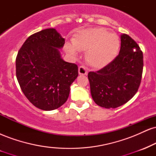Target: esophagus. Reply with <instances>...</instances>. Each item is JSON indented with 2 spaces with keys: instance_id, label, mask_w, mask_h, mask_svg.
I'll list each match as a JSON object with an SVG mask.
<instances>
[{
  "instance_id": "esophagus-1",
  "label": "esophagus",
  "mask_w": 156,
  "mask_h": 156,
  "mask_svg": "<svg viewBox=\"0 0 156 156\" xmlns=\"http://www.w3.org/2000/svg\"><path fill=\"white\" fill-rule=\"evenodd\" d=\"M87 73H88L87 72V69L83 67V66H80L78 67V73H79V75H87Z\"/></svg>"
}]
</instances>
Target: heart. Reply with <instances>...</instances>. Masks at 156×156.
<instances>
[{"label":"heart","mask_w":156,"mask_h":156,"mask_svg":"<svg viewBox=\"0 0 156 156\" xmlns=\"http://www.w3.org/2000/svg\"><path fill=\"white\" fill-rule=\"evenodd\" d=\"M72 43L67 42L65 51L73 56L78 51H85L86 60L91 67L101 69L108 65L117 57L120 48V40L115 34L103 28L80 30L75 35Z\"/></svg>","instance_id":"heart-1"}]
</instances>
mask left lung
I'll return each instance as SVG.
<instances>
[{
    "label": "left lung",
    "instance_id": "8db88e82",
    "mask_svg": "<svg viewBox=\"0 0 156 156\" xmlns=\"http://www.w3.org/2000/svg\"><path fill=\"white\" fill-rule=\"evenodd\" d=\"M143 53L130 36L121 35L119 55L108 65L97 72H89L91 94L97 105L115 108L135 95L141 83Z\"/></svg>",
    "mask_w": 156,
    "mask_h": 156
}]
</instances>
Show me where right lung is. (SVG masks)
Masks as SVG:
<instances>
[{
  "label": "right lung",
  "instance_id": "add662e5",
  "mask_svg": "<svg viewBox=\"0 0 156 156\" xmlns=\"http://www.w3.org/2000/svg\"><path fill=\"white\" fill-rule=\"evenodd\" d=\"M64 42L55 28L30 36L16 58V76L23 94L44 111L59 108L67 101L70 86L78 76V66L62 58Z\"/></svg>",
  "mask_w": 156,
  "mask_h": 156
}]
</instances>
